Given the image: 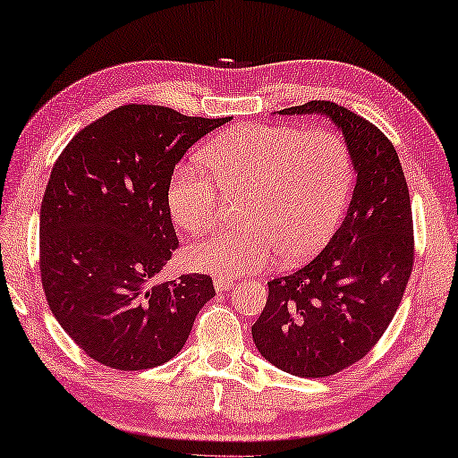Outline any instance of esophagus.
<instances>
[{
  "label": "esophagus",
  "mask_w": 458,
  "mask_h": 458,
  "mask_svg": "<svg viewBox=\"0 0 458 458\" xmlns=\"http://www.w3.org/2000/svg\"><path fill=\"white\" fill-rule=\"evenodd\" d=\"M213 285H215V292L216 293L229 292L231 287H233V279H229V277H215L213 279Z\"/></svg>",
  "instance_id": "1"
}]
</instances>
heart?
Instances as JSON below:
<instances>
[{
    "label": "heart",
    "mask_w": 458,
    "mask_h": 458,
    "mask_svg": "<svg viewBox=\"0 0 458 458\" xmlns=\"http://www.w3.org/2000/svg\"><path fill=\"white\" fill-rule=\"evenodd\" d=\"M212 176L181 166L168 184L173 219L191 235L215 227L225 195H243L242 229L219 231L187 250L189 267L237 277L310 259L346 211L354 160L338 134L284 124L237 126L203 150Z\"/></svg>",
    "instance_id": "b5f03b06"
}]
</instances>
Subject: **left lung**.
Here are the masks:
<instances>
[{"label": "left lung", "instance_id": "left-lung-1", "mask_svg": "<svg viewBox=\"0 0 458 458\" xmlns=\"http://www.w3.org/2000/svg\"><path fill=\"white\" fill-rule=\"evenodd\" d=\"M279 114L330 118L354 160L346 219L308 266L267 282V303L251 326L267 362L324 378L362 360L403 301L414 263L411 195L394 147L366 118L327 100Z\"/></svg>", "mask_w": 458, "mask_h": 458}]
</instances>
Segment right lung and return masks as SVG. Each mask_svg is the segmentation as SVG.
Here are the masks:
<instances>
[{
	"mask_svg": "<svg viewBox=\"0 0 458 458\" xmlns=\"http://www.w3.org/2000/svg\"><path fill=\"white\" fill-rule=\"evenodd\" d=\"M229 118L126 104L82 128L55 160L39 211V271L54 318L114 370L168 362L215 298L200 274L152 285L179 247L168 184L192 144Z\"/></svg>",
	"mask_w": 458,
	"mask_h": 458,
	"instance_id": "add662e5",
	"label": "right lung"
}]
</instances>
